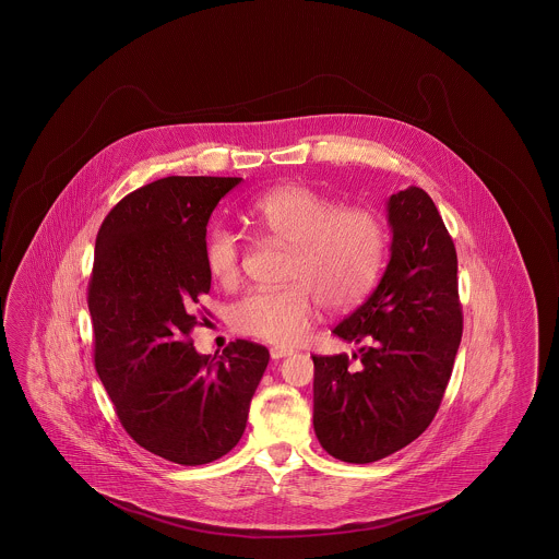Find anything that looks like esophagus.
<instances>
[{"label":"esophagus","instance_id":"obj_1","mask_svg":"<svg viewBox=\"0 0 559 559\" xmlns=\"http://www.w3.org/2000/svg\"><path fill=\"white\" fill-rule=\"evenodd\" d=\"M269 355H271V359H282V357L293 355V349H288V347H271Z\"/></svg>","mask_w":559,"mask_h":559}]
</instances>
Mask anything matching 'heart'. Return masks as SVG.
<instances>
[{
	"instance_id": "obj_1",
	"label": "heart",
	"mask_w": 559,
	"mask_h": 559,
	"mask_svg": "<svg viewBox=\"0 0 559 559\" xmlns=\"http://www.w3.org/2000/svg\"><path fill=\"white\" fill-rule=\"evenodd\" d=\"M261 234L288 246L277 290L246 293L229 309L237 334L273 345L298 343L320 300L328 311H347L374 288L386 254V227L374 210L336 206L305 185H282L246 210ZM239 237L212 229L204 243L207 273L221 286H234L241 273Z\"/></svg>"
}]
</instances>
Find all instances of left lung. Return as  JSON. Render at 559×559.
<instances>
[{
  "label": "left lung",
  "instance_id": "obj_1",
  "mask_svg": "<svg viewBox=\"0 0 559 559\" xmlns=\"http://www.w3.org/2000/svg\"><path fill=\"white\" fill-rule=\"evenodd\" d=\"M391 259L377 290L334 334L349 355H313V429L345 463H374L433 420L463 336L456 248L433 200L418 187L386 202Z\"/></svg>",
  "mask_w": 559,
  "mask_h": 559
}]
</instances>
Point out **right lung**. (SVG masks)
I'll return each instance as SVG.
<instances>
[{
	"instance_id": "add662e5",
	"label": "right lung",
	"mask_w": 559,
	"mask_h": 559,
	"mask_svg": "<svg viewBox=\"0 0 559 559\" xmlns=\"http://www.w3.org/2000/svg\"><path fill=\"white\" fill-rule=\"evenodd\" d=\"M239 182L159 178L126 195L96 236L88 309L98 379L128 436L187 467L236 448L269 364L259 343L239 338L210 359L189 338L212 280L207 221Z\"/></svg>"
}]
</instances>
